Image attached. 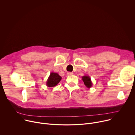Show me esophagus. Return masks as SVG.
<instances>
[{
  "mask_svg": "<svg viewBox=\"0 0 135 135\" xmlns=\"http://www.w3.org/2000/svg\"><path fill=\"white\" fill-rule=\"evenodd\" d=\"M67 75H72L73 74V73H72V72H67Z\"/></svg>",
  "mask_w": 135,
  "mask_h": 135,
  "instance_id": "1",
  "label": "esophagus"
}]
</instances>
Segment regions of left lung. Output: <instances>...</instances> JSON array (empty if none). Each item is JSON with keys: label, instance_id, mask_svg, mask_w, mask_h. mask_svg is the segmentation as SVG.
<instances>
[{"label": "left lung", "instance_id": "left-lung-1", "mask_svg": "<svg viewBox=\"0 0 135 135\" xmlns=\"http://www.w3.org/2000/svg\"><path fill=\"white\" fill-rule=\"evenodd\" d=\"M82 79L84 82V85H85V86H86V88H90L92 87V83L90 77L89 76H88V75L83 76H82Z\"/></svg>", "mask_w": 135, "mask_h": 135}]
</instances>
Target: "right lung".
<instances>
[{"label": "right lung", "instance_id": "add662e5", "mask_svg": "<svg viewBox=\"0 0 135 135\" xmlns=\"http://www.w3.org/2000/svg\"><path fill=\"white\" fill-rule=\"evenodd\" d=\"M61 79V77L57 73L51 72L46 81V84L48 87H54L59 83Z\"/></svg>", "mask_w": 135, "mask_h": 135}]
</instances>
